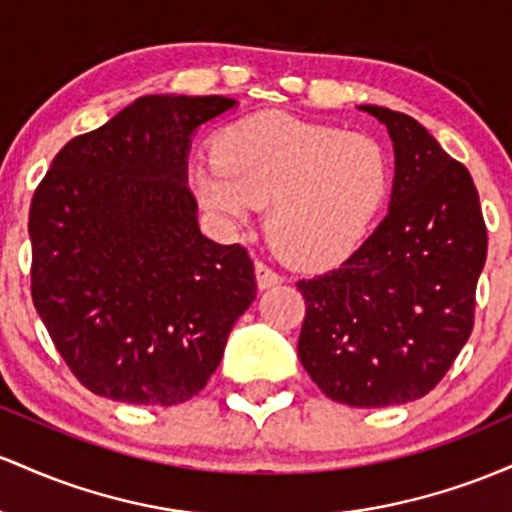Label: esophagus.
Segmentation results:
<instances>
[{
	"mask_svg": "<svg viewBox=\"0 0 512 512\" xmlns=\"http://www.w3.org/2000/svg\"><path fill=\"white\" fill-rule=\"evenodd\" d=\"M283 283V275L275 273L273 268H268L263 261H256V285L261 287V290H268V287Z\"/></svg>",
	"mask_w": 512,
	"mask_h": 512,
	"instance_id": "1",
	"label": "esophagus"
}]
</instances>
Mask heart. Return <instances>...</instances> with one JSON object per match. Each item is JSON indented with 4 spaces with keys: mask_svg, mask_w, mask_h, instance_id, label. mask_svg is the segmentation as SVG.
Wrapping results in <instances>:
<instances>
[{
    "mask_svg": "<svg viewBox=\"0 0 512 512\" xmlns=\"http://www.w3.org/2000/svg\"><path fill=\"white\" fill-rule=\"evenodd\" d=\"M191 183L229 229L249 227L268 205L273 249L297 268H329L355 254L375 225L389 159L372 137L273 111L227 125Z\"/></svg>",
    "mask_w": 512,
    "mask_h": 512,
    "instance_id": "obj_1",
    "label": "heart"
}]
</instances>
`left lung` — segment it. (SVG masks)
<instances>
[{
    "label": "left lung",
    "instance_id": "1",
    "mask_svg": "<svg viewBox=\"0 0 512 512\" xmlns=\"http://www.w3.org/2000/svg\"><path fill=\"white\" fill-rule=\"evenodd\" d=\"M360 111L392 140L389 210L341 268L297 283L307 302L297 353L329 399L380 409L426 396L467 343L486 225L467 166L418 120Z\"/></svg>",
    "mask_w": 512,
    "mask_h": 512
}]
</instances>
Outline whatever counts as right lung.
I'll return each instance as SVG.
<instances>
[{"label": "right lung", "mask_w": 512, "mask_h": 512, "mask_svg": "<svg viewBox=\"0 0 512 512\" xmlns=\"http://www.w3.org/2000/svg\"><path fill=\"white\" fill-rule=\"evenodd\" d=\"M227 96H140L57 152L33 193L36 312L89 392L140 406L193 399L256 300L239 244L198 227L188 152Z\"/></svg>", "instance_id": "right-lung-1"}]
</instances>
